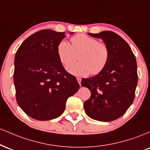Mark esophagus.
Segmentation results:
<instances>
[{"instance_id":"esophagus-1","label":"esophagus","mask_w":150,"mask_h":150,"mask_svg":"<svg viewBox=\"0 0 150 150\" xmlns=\"http://www.w3.org/2000/svg\"><path fill=\"white\" fill-rule=\"evenodd\" d=\"M77 82H78V83L80 84V85H81V80H81V78H79V77H77Z\"/></svg>"}]
</instances>
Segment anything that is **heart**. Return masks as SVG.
Returning a JSON list of instances; mask_svg holds the SVG:
<instances>
[{
	"mask_svg": "<svg viewBox=\"0 0 150 150\" xmlns=\"http://www.w3.org/2000/svg\"><path fill=\"white\" fill-rule=\"evenodd\" d=\"M70 42L71 45L61 41L57 46L58 56L65 67L73 63L78 55L80 61L68 67L70 73L86 76L90 73L97 75L104 69L109 59V49L106 44L84 34L73 36Z\"/></svg>",
	"mask_w": 150,
	"mask_h": 150,
	"instance_id": "1",
	"label": "heart"
}]
</instances>
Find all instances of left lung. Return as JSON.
I'll list each match as a JSON object with an SVG mask.
<instances>
[{"mask_svg": "<svg viewBox=\"0 0 150 150\" xmlns=\"http://www.w3.org/2000/svg\"><path fill=\"white\" fill-rule=\"evenodd\" d=\"M88 34L107 45L109 59L100 73L81 82L91 92L84 108L92 119L112 121L123 116L133 102L138 79L135 56L128 43L114 32Z\"/></svg>", "mask_w": 150, "mask_h": 150, "instance_id": "8db88e82", "label": "left lung"}]
</instances>
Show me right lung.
<instances>
[{"label":"right lung","instance_id":"obj_1","mask_svg":"<svg viewBox=\"0 0 150 150\" xmlns=\"http://www.w3.org/2000/svg\"><path fill=\"white\" fill-rule=\"evenodd\" d=\"M65 34L39 31L26 39L15 54L17 102L34 119L58 118L64 112L68 98L80 88L76 77L65 70L57 54V46Z\"/></svg>","mask_w":150,"mask_h":150}]
</instances>
